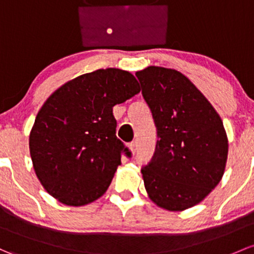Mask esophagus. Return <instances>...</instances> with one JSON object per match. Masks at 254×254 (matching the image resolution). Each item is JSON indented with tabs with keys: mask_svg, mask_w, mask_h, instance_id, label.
Listing matches in <instances>:
<instances>
[{
	"mask_svg": "<svg viewBox=\"0 0 254 254\" xmlns=\"http://www.w3.org/2000/svg\"><path fill=\"white\" fill-rule=\"evenodd\" d=\"M129 149L131 151L132 154L136 153V151H137V143L135 142V141H132V142L129 143Z\"/></svg>",
	"mask_w": 254,
	"mask_h": 254,
	"instance_id": "esophagus-1",
	"label": "esophagus"
}]
</instances>
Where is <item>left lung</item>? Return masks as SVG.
I'll list each match as a JSON object with an SVG mask.
<instances>
[{"label": "left lung", "instance_id": "left-lung-1", "mask_svg": "<svg viewBox=\"0 0 254 254\" xmlns=\"http://www.w3.org/2000/svg\"><path fill=\"white\" fill-rule=\"evenodd\" d=\"M157 127L156 152L142 168L153 203L181 212L202 202L218 185L228 161L223 120L188 76L151 65L136 71Z\"/></svg>", "mask_w": 254, "mask_h": 254}]
</instances>
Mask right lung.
Returning <instances> with one entry per match:
<instances>
[{"label":"right lung","instance_id":"right-lung-1","mask_svg":"<svg viewBox=\"0 0 254 254\" xmlns=\"http://www.w3.org/2000/svg\"><path fill=\"white\" fill-rule=\"evenodd\" d=\"M131 73L117 68L82 74L56 90L29 135L35 174L52 197L81 207L100 198L129 149L117 137L113 107L140 92Z\"/></svg>","mask_w":254,"mask_h":254}]
</instances>
